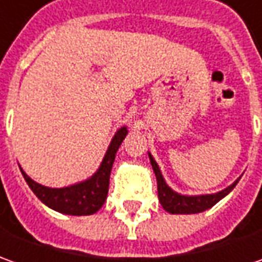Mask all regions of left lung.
<instances>
[{"label": "left lung", "mask_w": 262, "mask_h": 262, "mask_svg": "<svg viewBox=\"0 0 262 262\" xmlns=\"http://www.w3.org/2000/svg\"><path fill=\"white\" fill-rule=\"evenodd\" d=\"M149 159H150V165L154 168V172L157 176L159 202L168 213H172V214H191V213L204 212V210L213 207L225 195H228L238 183V180H236L233 184H230L229 187H226L225 190H222L219 193L202 194V195H183V194L176 193L174 190H171L168 187L164 177L161 174L158 164L155 162V159L152 158L150 154H149Z\"/></svg>", "instance_id": "left-lung-1"}]
</instances>
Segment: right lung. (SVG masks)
I'll list each match as a JSON object with an SVG mask.
<instances>
[{"label":"right lung","instance_id":"right-lung-1","mask_svg":"<svg viewBox=\"0 0 262 262\" xmlns=\"http://www.w3.org/2000/svg\"><path fill=\"white\" fill-rule=\"evenodd\" d=\"M127 135L126 127H120L114 135L110 146L104 155L103 162L97 169L94 176L85 181H81L78 184L63 187V188H50L33 181L21 169L26 183L36 194V197L45 203L48 207L56 210L59 213L72 214V216H86L97 213L107 199L108 193V183H110V172L113 167L116 154L119 146L122 145L123 139Z\"/></svg>","mask_w":262,"mask_h":262}]
</instances>
